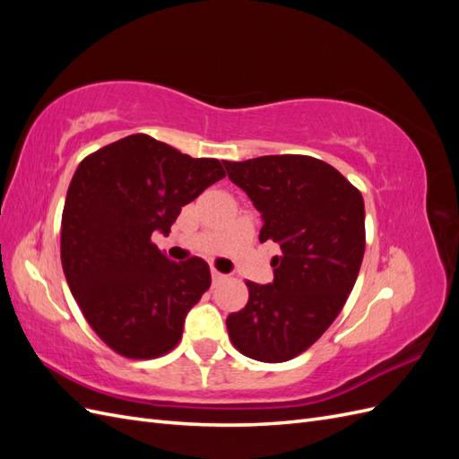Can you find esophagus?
Segmentation results:
<instances>
[{
	"label": "esophagus",
	"mask_w": 459,
	"mask_h": 459,
	"mask_svg": "<svg viewBox=\"0 0 459 459\" xmlns=\"http://www.w3.org/2000/svg\"><path fill=\"white\" fill-rule=\"evenodd\" d=\"M211 273H212V281H214V283H220V281H224V280H226V277H228V275H224V273H221V272H218V270H214V268H212V272H211Z\"/></svg>",
	"instance_id": "1"
}]
</instances>
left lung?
I'll list each match as a JSON object with an SVG mask.
<instances>
[{"instance_id":"1","label":"left lung","mask_w":459,"mask_h":459,"mask_svg":"<svg viewBox=\"0 0 459 459\" xmlns=\"http://www.w3.org/2000/svg\"><path fill=\"white\" fill-rule=\"evenodd\" d=\"M273 241V281H247L248 302L228 316L231 344L258 362L280 364L308 351L341 314L366 251L364 199L331 164L307 155L224 160Z\"/></svg>"}]
</instances>
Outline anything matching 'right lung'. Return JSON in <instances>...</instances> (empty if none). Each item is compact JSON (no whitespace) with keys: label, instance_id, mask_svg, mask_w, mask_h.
Returning a JSON list of instances; mask_svg holds the SVG:
<instances>
[{"label":"right lung","instance_id":"1","mask_svg":"<svg viewBox=\"0 0 459 459\" xmlns=\"http://www.w3.org/2000/svg\"><path fill=\"white\" fill-rule=\"evenodd\" d=\"M226 176L218 159H193L134 134L78 164L61 220L66 283L90 327L132 359L169 354L187 312L211 287L208 264L172 262L151 241L182 206Z\"/></svg>","mask_w":459,"mask_h":459}]
</instances>
